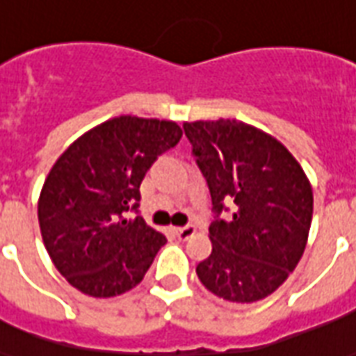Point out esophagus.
Instances as JSON below:
<instances>
[{
    "mask_svg": "<svg viewBox=\"0 0 356 356\" xmlns=\"http://www.w3.org/2000/svg\"><path fill=\"white\" fill-rule=\"evenodd\" d=\"M175 234H177L179 239H188L196 234V226L194 225L181 226V228H175Z\"/></svg>",
    "mask_w": 356,
    "mask_h": 356,
    "instance_id": "obj_1",
    "label": "esophagus"
}]
</instances>
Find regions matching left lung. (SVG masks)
Returning a JSON list of instances; mask_svg holds the SVG:
<instances>
[{"label":"left lung","instance_id":"8db88e82","mask_svg":"<svg viewBox=\"0 0 356 356\" xmlns=\"http://www.w3.org/2000/svg\"><path fill=\"white\" fill-rule=\"evenodd\" d=\"M213 204V251L196 266L202 285L236 304L266 298L304 254L313 192L296 158L249 124L218 118L183 124ZM222 212L229 217L220 219Z\"/></svg>","mask_w":356,"mask_h":356}]
</instances>
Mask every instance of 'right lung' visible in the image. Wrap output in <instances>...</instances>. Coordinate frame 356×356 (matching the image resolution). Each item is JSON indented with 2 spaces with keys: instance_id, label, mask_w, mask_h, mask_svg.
Masks as SVG:
<instances>
[{
  "instance_id": "obj_1",
  "label": "right lung",
  "mask_w": 356,
  "mask_h": 356,
  "mask_svg": "<svg viewBox=\"0 0 356 356\" xmlns=\"http://www.w3.org/2000/svg\"><path fill=\"white\" fill-rule=\"evenodd\" d=\"M181 136L171 120L117 117L73 141L52 165L39 226L56 270L77 291L111 298L141 283L165 238L139 215V185Z\"/></svg>"
}]
</instances>
